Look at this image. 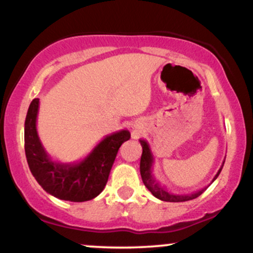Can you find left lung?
I'll list each match as a JSON object with an SVG mask.
<instances>
[{
  "instance_id": "left-lung-1",
  "label": "left lung",
  "mask_w": 253,
  "mask_h": 253,
  "mask_svg": "<svg viewBox=\"0 0 253 253\" xmlns=\"http://www.w3.org/2000/svg\"><path fill=\"white\" fill-rule=\"evenodd\" d=\"M139 141H140L141 147H143V155H141V158H140L141 178H143L145 187H146L147 189L152 193V195L157 197V199L162 200V201L184 202V201H189V200H194V199H196V197H199L203 193V191L207 189L211 183H213L217 178V176L220 175V172H221V170H222L223 163H225V161H223L219 171H217L216 175L214 176V178L211 179V182L207 185V187L202 188V189H200L197 191H193V193H190V194H173V193H171V191L165 189V187H162V185L159 184V182L156 181L155 176H153V173H152L153 155H152V152H151L150 145L146 140H143V139H140Z\"/></svg>"
}]
</instances>
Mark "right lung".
<instances>
[{
  "instance_id": "add662e5",
  "label": "right lung",
  "mask_w": 253,
  "mask_h": 253,
  "mask_svg": "<svg viewBox=\"0 0 253 253\" xmlns=\"http://www.w3.org/2000/svg\"><path fill=\"white\" fill-rule=\"evenodd\" d=\"M39 98L30 104L25 121V152L32 175L46 193L57 199L84 202L95 199L106 187L120 146L130 138L127 129L106 135L85 158L77 163L52 161L37 130Z\"/></svg>"
}]
</instances>
